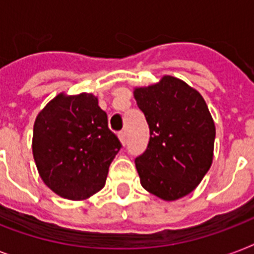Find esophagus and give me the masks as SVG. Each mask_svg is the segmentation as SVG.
<instances>
[{"label": "esophagus", "instance_id": "34e87169", "mask_svg": "<svg viewBox=\"0 0 254 254\" xmlns=\"http://www.w3.org/2000/svg\"><path fill=\"white\" fill-rule=\"evenodd\" d=\"M119 138H120V141H121V143H123V145H125V143H127V133H125V131H120Z\"/></svg>", "mask_w": 254, "mask_h": 254}]
</instances>
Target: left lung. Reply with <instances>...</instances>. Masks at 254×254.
Segmentation results:
<instances>
[{
	"mask_svg": "<svg viewBox=\"0 0 254 254\" xmlns=\"http://www.w3.org/2000/svg\"><path fill=\"white\" fill-rule=\"evenodd\" d=\"M150 139L135 158L141 185L163 200H177L196 189L212 165L215 124L196 89L173 76L134 89Z\"/></svg>",
	"mask_w": 254,
	"mask_h": 254,
	"instance_id": "obj_1",
	"label": "left lung"
}]
</instances>
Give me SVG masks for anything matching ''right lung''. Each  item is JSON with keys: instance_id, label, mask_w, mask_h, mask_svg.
<instances>
[{"instance_id": "right-lung-1", "label": "right lung", "mask_w": 254, "mask_h": 254, "mask_svg": "<svg viewBox=\"0 0 254 254\" xmlns=\"http://www.w3.org/2000/svg\"><path fill=\"white\" fill-rule=\"evenodd\" d=\"M121 146L92 93L58 95L34 123L33 155L42 181L69 200L103 189Z\"/></svg>"}]
</instances>
